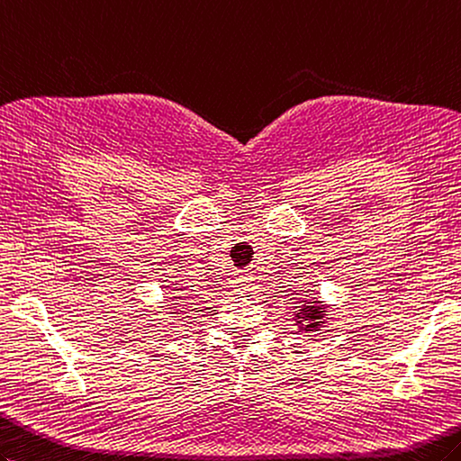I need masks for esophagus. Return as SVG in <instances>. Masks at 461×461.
<instances>
[{"instance_id": "34e87169", "label": "esophagus", "mask_w": 461, "mask_h": 461, "mask_svg": "<svg viewBox=\"0 0 461 461\" xmlns=\"http://www.w3.org/2000/svg\"><path fill=\"white\" fill-rule=\"evenodd\" d=\"M231 288H233V293H238V294H245L251 288V279L248 275H238V276H233V281H231Z\"/></svg>"}]
</instances>
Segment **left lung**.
Segmentation results:
<instances>
[{
    "label": "left lung",
    "mask_w": 461,
    "mask_h": 461,
    "mask_svg": "<svg viewBox=\"0 0 461 461\" xmlns=\"http://www.w3.org/2000/svg\"><path fill=\"white\" fill-rule=\"evenodd\" d=\"M293 324L301 334H314L328 324V304L320 298L308 296L303 298L301 304L293 306Z\"/></svg>",
    "instance_id": "8db88e82"
}]
</instances>
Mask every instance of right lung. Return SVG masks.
Listing matches in <instances>:
<instances>
[{"instance_id": "obj_1", "label": "right lung", "mask_w": 461, "mask_h": 461, "mask_svg": "<svg viewBox=\"0 0 461 461\" xmlns=\"http://www.w3.org/2000/svg\"><path fill=\"white\" fill-rule=\"evenodd\" d=\"M175 304H176V306L173 308V314H182V310H180V308L185 306V304H178V303H175Z\"/></svg>"}]
</instances>
